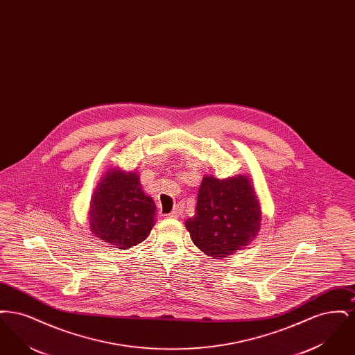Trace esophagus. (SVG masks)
<instances>
[{
    "label": "esophagus",
    "instance_id": "34e87169",
    "mask_svg": "<svg viewBox=\"0 0 355 355\" xmlns=\"http://www.w3.org/2000/svg\"><path fill=\"white\" fill-rule=\"evenodd\" d=\"M182 213H184V207H182L181 205H178V206H175V207H174V210L170 213V217L178 218V217H181V216H182Z\"/></svg>",
    "mask_w": 355,
    "mask_h": 355
}]
</instances>
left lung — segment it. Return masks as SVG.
I'll return each instance as SVG.
<instances>
[{"instance_id": "left-lung-1", "label": "left lung", "mask_w": 355, "mask_h": 355, "mask_svg": "<svg viewBox=\"0 0 355 355\" xmlns=\"http://www.w3.org/2000/svg\"><path fill=\"white\" fill-rule=\"evenodd\" d=\"M261 222L259 205L245 175L217 180L205 177L196 216L187 218L194 245L213 258H225L253 241Z\"/></svg>"}]
</instances>
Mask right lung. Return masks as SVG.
I'll use <instances>...</instances> for the list:
<instances>
[{"instance_id": "right-lung-1", "label": "right lung", "mask_w": 355, "mask_h": 355, "mask_svg": "<svg viewBox=\"0 0 355 355\" xmlns=\"http://www.w3.org/2000/svg\"><path fill=\"white\" fill-rule=\"evenodd\" d=\"M155 203L146 196L135 173L107 171L90 205L94 236L117 249H130L146 239L154 226Z\"/></svg>"}]
</instances>
